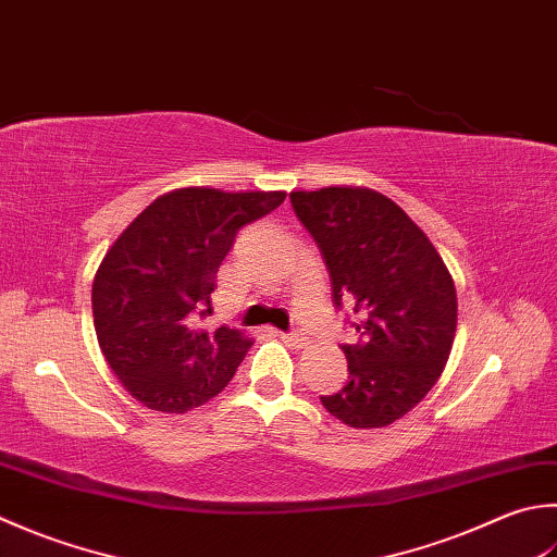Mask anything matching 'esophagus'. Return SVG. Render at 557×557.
Returning <instances> with one entry per match:
<instances>
[{"label": "esophagus", "instance_id": "esophagus-1", "mask_svg": "<svg viewBox=\"0 0 557 557\" xmlns=\"http://www.w3.org/2000/svg\"><path fill=\"white\" fill-rule=\"evenodd\" d=\"M280 337H282V341H285L289 347H304V345H309V341H307V337H304V333H297V331H294V333H277Z\"/></svg>", "mask_w": 557, "mask_h": 557}]
</instances>
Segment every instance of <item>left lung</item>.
I'll list each match as a JSON object with an SVG mask.
<instances>
[{
    "label": "left lung",
    "mask_w": 557,
    "mask_h": 557,
    "mask_svg": "<svg viewBox=\"0 0 557 557\" xmlns=\"http://www.w3.org/2000/svg\"><path fill=\"white\" fill-rule=\"evenodd\" d=\"M319 244L337 309H352L343 345L347 384L323 408L357 430L386 428L430 394L451 355L456 287L437 248L400 207L372 188L289 193Z\"/></svg>",
    "instance_id": "obj_1"
}]
</instances>
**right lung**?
Instances as JSON below:
<instances>
[{
  "label": "right lung",
  "instance_id": "add662e5",
  "mask_svg": "<svg viewBox=\"0 0 557 557\" xmlns=\"http://www.w3.org/2000/svg\"><path fill=\"white\" fill-rule=\"evenodd\" d=\"M282 190L178 188L141 210L96 270L94 329L127 394L159 412H185L232 381L248 347L242 331L200 329L216 270L242 226L285 202Z\"/></svg>",
  "mask_w": 557,
  "mask_h": 557
}]
</instances>
